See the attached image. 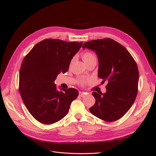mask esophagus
<instances>
[{"label": "esophagus", "instance_id": "esophagus-1", "mask_svg": "<svg viewBox=\"0 0 156 156\" xmlns=\"http://www.w3.org/2000/svg\"><path fill=\"white\" fill-rule=\"evenodd\" d=\"M85 92H79V96H80L81 97H85Z\"/></svg>", "mask_w": 156, "mask_h": 156}]
</instances>
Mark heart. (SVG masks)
<instances>
[{
	"label": "heart",
	"instance_id": "obj_1",
	"mask_svg": "<svg viewBox=\"0 0 156 156\" xmlns=\"http://www.w3.org/2000/svg\"><path fill=\"white\" fill-rule=\"evenodd\" d=\"M82 59L83 60V61L86 63L87 62H88L89 60H90L92 58H95V56L91 52H85L84 54H83L82 55ZM89 81V78H81L79 80V83L80 85H85L86 84L87 82H88Z\"/></svg>",
	"mask_w": 156,
	"mask_h": 156
}]
</instances>
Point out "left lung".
<instances>
[{
  "label": "left lung",
  "mask_w": 156,
  "mask_h": 156,
  "mask_svg": "<svg viewBox=\"0 0 156 156\" xmlns=\"http://www.w3.org/2000/svg\"><path fill=\"white\" fill-rule=\"evenodd\" d=\"M82 48L95 52L99 60L98 77L104 80L102 82L108 81L105 93H92L95 103L90 111L104 121H115L128 111L136 99L137 65L127 49L111 38L90 41Z\"/></svg>",
  "instance_id": "8db88e82"
}]
</instances>
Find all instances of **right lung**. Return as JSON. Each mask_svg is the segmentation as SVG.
Segmentation results:
<instances>
[{
	"label": "right lung",
	"mask_w": 156,
	"mask_h": 156,
	"mask_svg": "<svg viewBox=\"0 0 156 156\" xmlns=\"http://www.w3.org/2000/svg\"><path fill=\"white\" fill-rule=\"evenodd\" d=\"M83 42L45 39L36 44L24 57L20 71L19 90L32 116L46 125L53 124L68 112L78 95L75 88L57 90L55 80L66 72L71 59Z\"/></svg>",
	"instance_id": "add662e5"
}]
</instances>
